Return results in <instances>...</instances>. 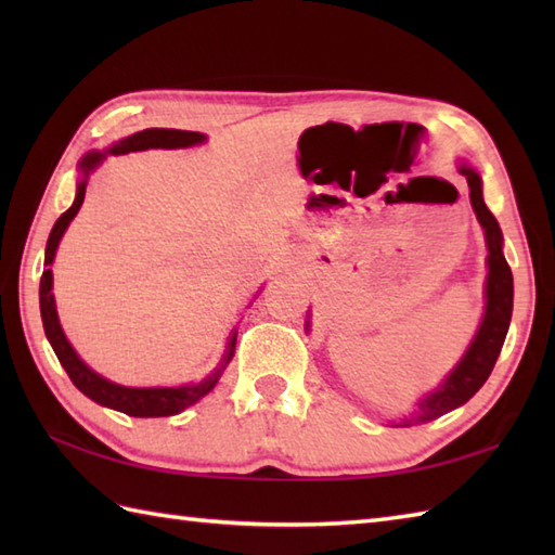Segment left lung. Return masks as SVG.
Here are the masks:
<instances>
[{
	"instance_id": "8db88e82",
	"label": "left lung",
	"mask_w": 555,
	"mask_h": 555,
	"mask_svg": "<svg viewBox=\"0 0 555 555\" xmlns=\"http://www.w3.org/2000/svg\"><path fill=\"white\" fill-rule=\"evenodd\" d=\"M457 171L465 176L469 185V203L477 215V221L485 229V238L489 247V276H487V308L485 317H481V324L477 328V336L473 344L465 350L463 360H460L453 372L446 376V382L424 396L420 400V410L410 420L405 417L403 424H417V422H429L446 415L460 405H465L469 398H473L493 370V364L499 360V352L503 348L505 334H508L511 326V314H513V271L503 257V233L496 217L491 215L485 195H481V179L479 173L467 167L463 162Z\"/></svg>"
}]
</instances>
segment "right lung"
<instances>
[{
    "mask_svg": "<svg viewBox=\"0 0 555 555\" xmlns=\"http://www.w3.org/2000/svg\"><path fill=\"white\" fill-rule=\"evenodd\" d=\"M197 143H205L203 133L176 131V128H145V131H138L133 135L119 140V143H114L107 152H88V155L82 157L78 164L82 179L78 181L74 205H70L64 215L56 219L50 238H47L44 267H50L54 262L59 241H62V235L68 229L70 219L78 215L82 197H86L88 176H90V171H95L100 167L104 157L128 155V152H140V150H152V147L155 150L157 147H162V150L191 147ZM40 314H42V326H44L47 340L52 344L59 362H62V367L66 370L68 379L76 384L78 391L86 393L90 400H95V403H100L104 408L126 412V415H131V417H169V415H179V412L185 408H191L193 403H197L199 398L207 396L211 388L217 386L221 372L227 370V364L231 362L233 350H235V328H233L229 336V344H227V352H223L219 367L209 376H205L199 384L131 388V386L114 384L109 379H104V376H100L98 372H92L88 364L78 358V352L70 348V344L62 332V324H59V317H56V305H54V296H52V269H44L40 276Z\"/></svg>",
    "mask_w": 555,
    "mask_h": 555,
    "instance_id": "1",
    "label": "right lung"
}]
</instances>
